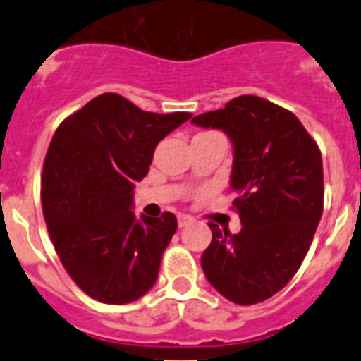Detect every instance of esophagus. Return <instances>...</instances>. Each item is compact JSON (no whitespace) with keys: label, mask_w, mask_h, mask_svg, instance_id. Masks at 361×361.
<instances>
[{"label":"esophagus","mask_w":361,"mask_h":361,"mask_svg":"<svg viewBox=\"0 0 361 361\" xmlns=\"http://www.w3.org/2000/svg\"><path fill=\"white\" fill-rule=\"evenodd\" d=\"M193 220V216L190 215H178V228H184V226H188Z\"/></svg>","instance_id":"obj_1"}]
</instances>
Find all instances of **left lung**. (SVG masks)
<instances>
[{
	"instance_id": "8db88e82",
	"label": "left lung",
	"mask_w": 361,
	"mask_h": 361,
	"mask_svg": "<svg viewBox=\"0 0 361 361\" xmlns=\"http://www.w3.org/2000/svg\"><path fill=\"white\" fill-rule=\"evenodd\" d=\"M191 123L222 130L233 145V206L242 229L231 235L209 222L204 275L238 305H253L286 288L304 262L324 212L318 145L298 117L257 95L231 99Z\"/></svg>"
}]
</instances>
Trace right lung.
I'll return each mask as SVG.
<instances>
[{"instance_id":"add662e5","label":"right lung","mask_w":361,"mask_h":361,"mask_svg":"<svg viewBox=\"0 0 361 361\" xmlns=\"http://www.w3.org/2000/svg\"><path fill=\"white\" fill-rule=\"evenodd\" d=\"M191 117L152 114L117 94L66 117L43 166L41 202L49 235L70 279L103 304L135 302L153 288L177 219L133 213V186L155 146Z\"/></svg>"}]
</instances>
